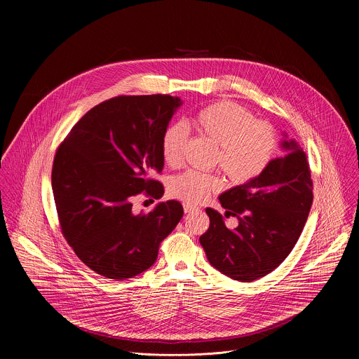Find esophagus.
Wrapping results in <instances>:
<instances>
[{"label": "esophagus", "mask_w": 359, "mask_h": 359, "mask_svg": "<svg viewBox=\"0 0 359 359\" xmlns=\"http://www.w3.org/2000/svg\"><path fill=\"white\" fill-rule=\"evenodd\" d=\"M183 209H184V213H193L197 210L194 206H191V204H187V203L183 204Z\"/></svg>", "instance_id": "obj_1"}]
</instances>
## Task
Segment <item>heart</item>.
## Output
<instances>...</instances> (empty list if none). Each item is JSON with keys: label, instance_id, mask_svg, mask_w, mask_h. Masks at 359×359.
<instances>
[{"label": "heart", "instance_id": "heart-1", "mask_svg": "<svg viewBox=\"0 0 359 359\" xmlns=\"http://www.w3.org/2000/svg\"><path fill=\"white\" fill-rule=\"evenodd\" d=\"M194 125L204 137L217 144L215 162L236 184L259 177L276 158L278 137L274 129L263 121H254L251 112L234 102L223 100L200 109ZM187 139L184 122L175 121L165 128L161 149L166 165H182ZM220 189L217 176L194 170L176 176L169 186L170 194L187 204H200Z\"/></svg>", "mask_w": 359, "mask_h": 359}]
</instances>
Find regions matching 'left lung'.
<instances>
[{
  "mask_svg": "<svg viewBox=\"0 0 359 359\" xmlns=\"http://www.w3.org/2000/svg\"><path fill=\"white\" fill-rule=\"evenodd\" d=\"M281 147L284 155L264 173L219 196L224 216L238 219L236 229H227L217 210L206 209L210 226L200 244L209 263L233 280L250 283L276 270L309 219L314 196L306 155L292 139H284Z\"/></svg>",
  "mask_w": 359,
  "mask_h": 359,
  "instance_id": "1",
  "label": "left lung"
}]
</instances>
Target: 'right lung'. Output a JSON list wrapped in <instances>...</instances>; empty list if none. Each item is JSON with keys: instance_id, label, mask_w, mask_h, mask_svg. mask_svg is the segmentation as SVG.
Here are the masks:
<instances>
[{"instance_id": "obj_1", "label": "right lung", "mask_w": 359, "mask_h": 359, "mask_svg": "<svg viewBox=\"0 0 359 359\" xmlns=\"http://www.w3.org/2000/svg\"><path fill=\"white\" fill-rule=\"evenodd\" d=\"M182 104L170 95L112 97L85 114L57 150L53 193L62 234L100 276L118 281L151 267L183 217L176 200L132 212L139 193H165L153 177L165 165L162 133Z\"/></svg>"}]
</instances>
